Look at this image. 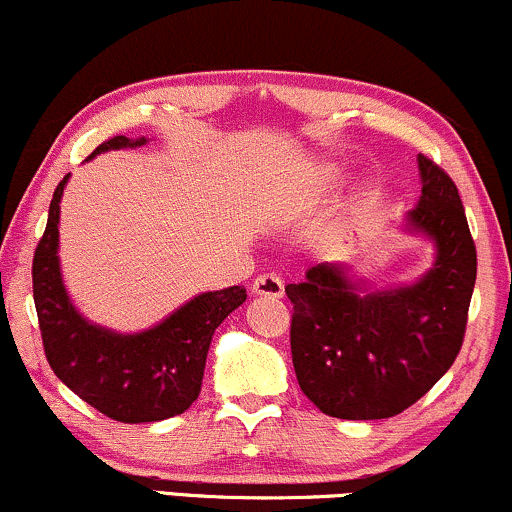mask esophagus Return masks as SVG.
Wrapping results in <instances>:
<instances>
[{
    "label": "esophagus",
    "instance_id": "obj_1",
    "mask_svg": "<svg viewBox=\"0 0 512 512\" xmlns=\"http://www.w3.org/2000/svg\"><path fill=\"white\" fill-rule=\"evenodd\" d=\"M251 292H254L256 297L280 299L282 294H285V285H282V280L278 278V275L266 273V275H258V278L254 280V287H251Z\"/></svg>",
    "mask_w": 512,
    "mask_h": 512
}]
</instances>
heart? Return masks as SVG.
<instances>
[{"instance_id": "obj_1", "label": "heart", "mask_w": 512, "mask_h": 512, "mask_svg": "<svg viewBox=\"0 0 512 512\" xmlns=\"http://www.w3.org/2000/svg\"><path fill=\"white\" fill-rule=\"evenodd\" d=\"M342 177V167L340 165H318L314 172V179L321 186H330L335 184Z\"/></svg>"}]
</instances>
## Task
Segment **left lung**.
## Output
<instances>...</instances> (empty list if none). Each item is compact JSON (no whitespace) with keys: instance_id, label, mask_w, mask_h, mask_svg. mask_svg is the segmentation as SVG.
Masks as SVG:
<instances>
[{"instance_id":"obj_1","label":"left lung","mask_w":512,"mask_h":512,"mask_svg":"<svg viewBox=\"0 0 512 512\" xmlns=\"http://www.w3.org/2000/svg\"><path fill=\"white\" fill-rule=\"evenodd\" d=\"M417 165L422 196L402 230L434 244L424 275L376 290L350 263H318L285 287L294 374L328 417H395L434 388L462 347L477 249L458 186L424 155Z\"/></svg>"}]
</instances>
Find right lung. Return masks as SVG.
<instances>
[{
  "instance_id": "1",
  "label": "right lung",
  "mask_w": 512,
  "mask_h": 512,
  "mask_svg": "<svg viewBox=\"0 0 512 512\" xmlns=\"http://www.w3.org/2000/svg\"><path fill=\"white\" fill-rule=\"evenodd\" d=\"M146 143V136H114L88 160ZM69 177L54 189L45 234L33 256V299L47 362L66 388L114 422H162L182 414L201 393L215 328L246 302V290L225 287L196 294L141 333H117L90 323L66 292L57 254L59 203Z\"/></svg>"
}]
</instances>
